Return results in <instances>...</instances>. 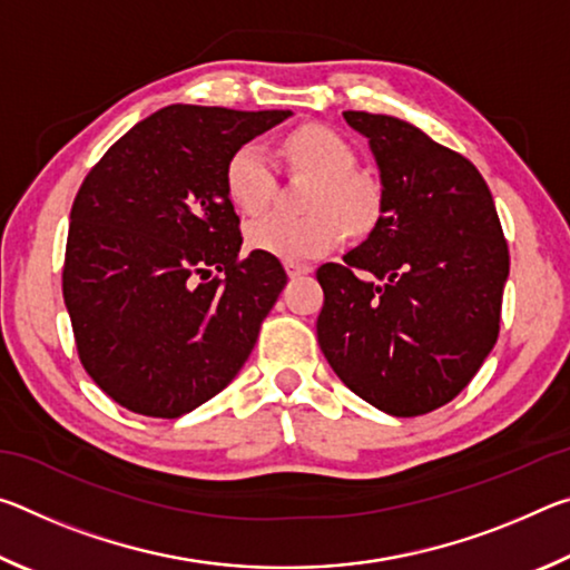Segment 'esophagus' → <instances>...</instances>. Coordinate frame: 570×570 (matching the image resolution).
<instances>
[{"label": "esophagus", "instance_id": "esophagus-1", "mask_svg": "<svg viewBox=\"0 0 570 570\" xmlns=\"http://www.w3.org/2000/svg\"><path fill=\"white\" fill-rule=\"evenodd\" d=\"M284 268L286 274L296 278V276H304V274H312V266L308 264H298V262H284Z\"/></svg>", "mask_w": 570, "mask_h": 570}]
</instances>
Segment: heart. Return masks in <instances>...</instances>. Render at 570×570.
Segmentation results:
<instances>
[{
	"label": "heart",
	"mask_w": 570,
	"mask_h": 570,
	"mask_svg": "<svg viewBox=\"0 0 570 570\" xmlns=\"http://www.w3.org/2000/svg\"><path fill=\"white\" fill-rule=\"evenodd\" d=\"M282 150L294 168L320 176L308 198L314 214L304 218L286 214L254 218L246 226L250 248L284 262H308L342 244L344 220L352 228L370 226L377 198L362 178L354 176V153L340 135L322 125H304L286 135ZM224 180L230 204L244 214H262L274 200L278 183L272 153L256 140L244 142L230 153Z\"/></svg>",
	"instance_id": "obj_1"
}]
</instances>
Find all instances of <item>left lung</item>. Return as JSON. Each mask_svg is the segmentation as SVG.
I'll return each instance as SVG.
<instances>
[{"label":"left lung","instance_id":"1","mask_svg":"<svg viewBox=\"0 0 570 570\" xmlns=\"http://www.w3.org/2000/svg\"><path fill=\"white\" fill-rule=\"evenodd\" d=\"M344 120L370 140L380 218L342 264L316 272V340L354 394L414 417L458 397L495 346L508 244L468 158L392 115Z\"/></svg>","mask_w":570,"mask_h":570}]
</instances>
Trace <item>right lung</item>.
Returning a JSON list of instances; mask_svg holds the SVG:
<instances>
[{
	"mask_svg": "<svg viewBox=\"0 0 570 570\" xmlns=\"http://www.w3.org/2000/svg\"><path fill=\"white\" fill-rule=\"evenodd\" d=\"M288 110L168 105L122 135L77 190L62 294L92 382L146 417L228 387L286 286L276 256L240 258L230 153Z\"/></svg>",
	"mask_w": 570,
	"mask_h": 570,
	"instance_id": "1",
	"label": "right lung"
}]
</instances>
